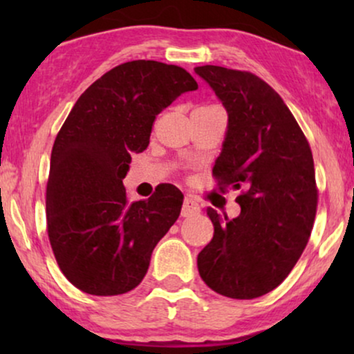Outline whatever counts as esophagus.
Listing matches in <instances>:
<instances>
[{"instance_id":"1","label":"esophagus","mask_w":354,"mask_h":354,"mask_svg":"<svg viewBox=\"0 0 354 354\" xmlns=\"http://www.w3.org/2000/svg\"><path fill=\"white\" fill-rule=\"evenodd\" d=\"M200 212V205L196 200H193L192 196H185L182 205V217H192L196 216Z\"/></svg>"}]
</instances>
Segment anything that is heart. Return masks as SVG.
<instances>
[{
    "instance_id": "b5f03b06",
    "label": "heart",
    "mask_w": 354,
    "mask_h": 354,
    "mask_svg": "<svg viewBox=\"0 0 354 354\" xmlns=\"http://www.w3.org/2000/svg\"><path fill=\"white\" fill-rule=\"evenodd\" d=\"M211 106H212V104H207V106H201V108H211Z\"/></svg>"
}]
</instances>
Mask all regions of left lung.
Masks as SVG:
<instances>
[{"mask_svg":"<svg viewBox=\"0 0 354 354\" xmlns=\"http://www.w3.org/2000/svg\"><path fill=\"white\" fill-rule=\"evenodd\" d=\"M195 72L229 114L212 177L221 190H241L235 219L207 207L214 236L198 254V270L219 295L253 299L279 287L308 245L319 198L311 147L283 100L258 75L221 66Z\"/></svg>","mask_w":354,"mask_h":354,"instance_id":"1","label":"left lung"}]
</instances>
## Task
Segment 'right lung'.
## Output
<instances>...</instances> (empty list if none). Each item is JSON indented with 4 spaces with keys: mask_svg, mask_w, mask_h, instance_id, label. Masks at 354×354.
<instances>
[{
    "mask_svg": "<svg viewBox=\"0 0 354 354\" xmlns=\"http://www.w3.org/2000/svg\"><path fill=\"white\" fill-rule=\"evenodd\" d=\"M198 84L183 67L129 61L93 82L56 135L46 183V230L57 266L82 292L133 290L151 253L180 214L183 195L166 183L129 201L130 153L149 143L156 115Z\"/></svg>",
    "mask_w": 354,
    "mask_h": 354,
    "instance_id": "add662e5",
    "label": "right lung"
}]
</instances>
